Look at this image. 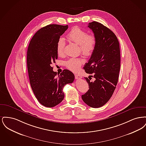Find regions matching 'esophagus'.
Masks as SVG:
<instances>
[{
	"mask_svg": "<svg viewBox=\"0 0 146 146\" xmlns=\"http://www.w3.org/2000/svg\"><path fill=\"white\" fill-rule=\"evenodd\" d=\"M75 78H76V79H80V78H82V77L81 76H80V75H79V74H75Z\"/></svg>",
	"mask_w": 146,
	"mask_h": 146,
	"instance_id": "obj_1",
	"label": "esophagus"
}]
</instances>
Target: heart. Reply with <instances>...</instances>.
I'll list each match as a JSON object with an SVG mask.
<instances>
[{"instance_id":"1","label":"heart","mask_w":146,"mask_h":146,"mask_svg":"<svg viewBox=\"0 0 146 146\" xmlns=\"http://www.w3.org/2000/svg\"><path fill=\"white\" fill-rule=\"evenodd\" d=\"M68 38L79 45L80 50L86 56L92 54L96 45V38L94 35H88V32L83 29L75 27L72 28L67 35ZM65 42L63 38H60L56 44V51L58 55L62 56L64 54ZM82 59L71 58L66 61L67 68L73 72H76L81 66Z\"/></svg>"}]
</instances>
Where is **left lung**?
Segmentation results:
<instances>
[{
    "label": "left lung",
    "instance_id": "obj_1",
    "mask_svg": "<svg viewBox=\"0 0 146 146\" xmlns=\"http://www.w3.org/2000/svg\"><path fill=\"white\" fill-rule=\"evenodd\" d=\"M88 27L96 38V45L84 70L89 74L85 78L88 91L82 96L84 102L92 108H99L111 98L117 85L120 68V52L118 38L102 24L93 21ZM95 80L90 81V77Z\"/></svg>",
    "mask_w": 146,
    "mask_h": 146
}]
</instances>
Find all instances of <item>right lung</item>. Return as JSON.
Returning a JSON list of instances; mask_svg holds the SVG:
<instances>
[{"instance_id":"obj_1","label":"right lung","mask_w":146,"mask_h":146,"mask_svg":"<svg viewBox=\"0 0 146 146\" xmlns=\"http://www.w3.org/2000/svg\"><path fill=\"white\" fill-rule=\"evenodd\" d=\"M68 25H49L38 31L29 42L27 63L32 89L40 104L53 107L62 101L64 85L72 83L74 74L64 70L60 74L53 71L58 54L56 44Z\"/></svg>"}]
</instances>
